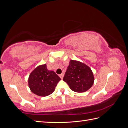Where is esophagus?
Returning <instances> with one entry per match:
<instances>
[{"label":"esophagus","instance_id":"34e87169","mask_svg":"<svg viewBox=\"0 0 128 128\" xmlns=\"http://www.w3.org/2000/svg\"><path fill=\"white\" fill-rule=\"evenodd\" d=\"M64 76V74H61L59 75V76H60V78H61V79H62V78H63Z\"/></svg>","mask_w":128,"mask_h":128}]
</instances>
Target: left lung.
I'll use <instances>...</instances> for the list:
<instances>
[{"label": "left lung", "instance_id": "1", "mask_svg": "<svg viewBox=\"0 0 128 128\" xmlns=\"http://www.w3.org/2000/svg\"><path fill=\"white\" fill-rule=\"evenodd\" d=\"M63 80L73 91L78 93L88 91L94 83V76L91 68L80 61L71 60Z\"/></svg>", "mask_w": 128, "mask_h": 128}]
</instances>
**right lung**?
Returning <instances> with one entry per match:
<instances>
[{
	"label": "right lung",
	"instance_id": "add662e5",
	"mask_svg": "<svg viewBox=\"0 0 128 128\" xmlns=\"http://www.w3.org/2000/svg\"><path fill=\"white\" fill-rule=\"evenodd\" d=\"M61 78L52 70H48L46 64L38 66L30 73L28 85L31 91L40 96H48L54 92Z\"/></svg>",
	"mask_w": 128,
	"mask_h": 128
}]
</instances>
